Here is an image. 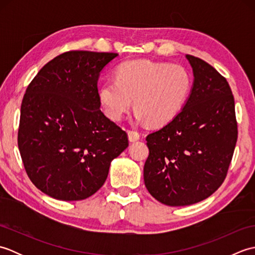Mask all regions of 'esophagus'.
<instances>
[{
    "label": "esophagus",
    "mask_w": 255,
    "mask_h": 255,
    "mask_svg": "<svg viewBox=\"0 0 255 255\" xmlns=\"http://www.w3.org/2000/svg\"><path fill=\"white\" fill-rule=\"evenodd\" d=\"M128 138H129V141H137V140L140 138V134L138 131L136 130H131V129H129L128 130Z\"/></svg>",
    "instance_id": "1"
}]
</instances>
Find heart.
Wrapping results in <instances>:
<instances>
[{
  "mask_svg": "<svg viewBox=\"0 0 255 255\" xmlns=\"http://www.w3.org/2000/svg\"><path fill=\"white\" fill-rule=\"evenodd\" d=\"M192 90V78L177 64L151 60H130L116 70L99 90L101 105L113 121H121L133 100L136 118L152 126L173 121L185 105Z\"/></svg>",
  "mask_w": 255,
  "mask_h": 255,
  "instance_id": "b5f03b06",
  "label": "heart"
}]
</instances>
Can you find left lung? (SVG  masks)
Listing matches in <instances>:
<instances>
[{
	"label": "left lung",
	"mask_w": 255,
	"mask_h": 255,
	"mask_svg": "<svg viewBox=\"0 0 255 255\" xmlns=\"http://www.w3.org/2000/svg\"><path fill=\"white\" fill-rule=\"evenodd\" d=\"M193 89L178 115L145 140V187L160 203L187 206L209 197L224 183L238 139L235 99L217 70L186 55Z\"/></svg>",
	"instance_id": "left-lung-1"
}]
</instances>
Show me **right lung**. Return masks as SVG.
<instances>
[{
    "label": "right lung",
    "mask_w": 255,
    "mask_h": 255,
    "mask_svg": "<svg viewBox=\"0 0 255 255\" xmlns=\"http://www.w3.org/2000/svg\"><path fill=\"white\" fill-rule=\"evenodd\" d=\"M118 53L72 50L45 64L27 86L17 143L32 184L59 200L92 196L127 132L108 119L97 90L100 73Z\"/></svg>",
    "instance_id": "add662e5"
}]
</instances>
